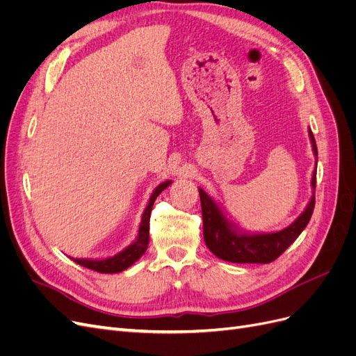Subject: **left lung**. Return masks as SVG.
<instances>
[{"mask_svg":"<svg viewBox=\"0 0 356 356\" xmlns=\"http://www.w3.org/2000/svg\"><path fill=\"white\" fill-rule=\"evenodd\" d=\"M312 149L318 161V149L314 134L309 129ZM312 188L316 187V168L312 175ZM202 217H203V239L209 251L224 261L230 263H257L267 264L275 261L286 248L293 243L300 233L306 229L315 208V195H312L306 209L288 227L273 233H250L241 230L238 225L225 217L218 203L207 191L199 188Z\"/></svg>","mask_w":356,"mask_h":356,"instance_id":"obj_1","label":"left lung"}]
</instances>
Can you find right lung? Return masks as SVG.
<instances>
[{
	"mask_svg": "<svg viewBox=\"0 0 356 356\" xmlns=\"http://www.w3.org/2000/svg\"><path fill=\"white\" fill-rule=\"evenodd\" d=\"M170 182L172 181L168 179L165 182H161V184H159L154 188L153 195H152V197H149V202L143 213L136 239L131 245L126 246L123 251H120L113 257H108V258H101V260H92V258H72V260L86 268H90V270L99 272V273H118V272H123V270H126V268L131 267L147 251L148 242H149V215H152L153 203L160 193L170 186Z\"/></svg>",
	"mask_w": 356,
	"mask_h": 356,
	"instance_id": "obj_1",
	"label": "right lung"
}]
</instances>
